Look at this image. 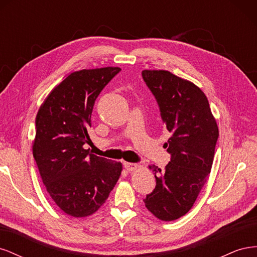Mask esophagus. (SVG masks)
Instances as JSON below:
<instances>
[{"label": "esophagus", "mask_w": 257, "mask_h": 257, "mask_svg": "<svg viewBox=\"0 0 257 257\" xmlns=\"http://www.w3.org/2000/svg\"><path fill=\"white\" fill-rule=\"evenodd\" d=\"M123 166L125 168L127 172H133V170L137 169L138 164H135V163H128V162H124L123 163Z\"/></svg>", "instance_id": "1"}]
</instances>
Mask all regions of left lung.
<instances>
[{"instance_id": "left-lung-1", "label": "left lung", "mask_w": 257, "mask_h": 257, "mask_svg": "<svg viewBox=\"0 0 257 257\" xmlns=\"http://www.w3.org/2000/svg\"><path fill=\"white\" fill-rule=\"evenodd\" d=\"M143 78L159 104L170 133L164 147L170 153L165 169H153L157 185L144 199L162 221H174L193 207L211 172L219 128L205 93L168 71L145 69Z\"/></svg>"}]
</instances>
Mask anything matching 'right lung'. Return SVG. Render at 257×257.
I'll use <instances>...</instances> for the list:
<instances>
[{"label":"right lung","instance_id":"right-lung-1","mask_svg":"<svg viewBox=\"0 0 257 257\" xmlns=\"http://www.w3.org/2000/svg\"><path fill=\"white\" fill-rule=\"evenodd\" d=\"M120 71L108 66L69 74L38 109L33 157L46 190L68 215L96 212L120 178V162L84 149L95 99Z\"/></svg>","mask_w":257,"mask_h":257}]
</instances>
